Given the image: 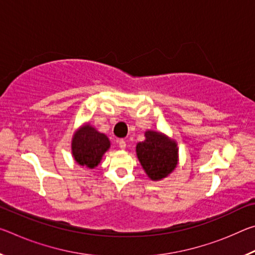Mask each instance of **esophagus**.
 <instances>
[{"label":"esophagus","mask_w":255,"mask_h":255,"mask_svg":"<svg viewBox=\"0 0 255 255\" xmlns=\"http://www.w3.org/2000/svg\"><path fill=\"white\" fill-rule=\"evenodd\" d=\"M118 144H119V147L122 148V149L126 148V141H125V139H119L118 140Z\"/></svg>","instance_id":"1"}]
</instances>
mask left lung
Instances as JSON below:
<instances>
[{
    "label": "left lung",
    "mask_w": 255,
    "mask_h": 255,
    "mask_svg": "<svg viewBox=\"0 0 255 255\" xmlns=\"http://www.w3.org/2000/svg\"><path fill=\"white\" fill-rule=\"evenodd\" d=\"M146 139L136 146L139 162L152 180L169 175L178 164V148L173 140L157 131H146Z\"/></svg>",
    "instance_id": "obj_1"
}]
</instances>
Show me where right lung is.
Segmentation results:
<instances>
[{
    "instance_id": "1",
    "label": "right lung",
    "mask_w": 255,
    "mask_h": 255,
    "mask_svg": "<svg viewBox=\"0 0 255 255\" xmlns=\"http://www.w3.org/2000/svg\"><path fill=\"white\" fill-rule=\"evenodd\" d=\"M110 147V141L105 133L99 132L90 125L77 131L72 141V153L75 161L82 166L93 169L100 163L102 155Z\"/></svg>"
}]
</instances>
